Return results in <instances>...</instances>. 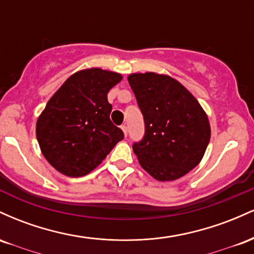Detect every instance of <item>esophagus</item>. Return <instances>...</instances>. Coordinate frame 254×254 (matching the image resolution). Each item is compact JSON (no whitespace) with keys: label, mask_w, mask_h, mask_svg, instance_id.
<instances>
[{"label":"esophagus","mask_w":254,"mask_h":254,"mask_svg":"<svg viewBox=\"0 0 254 254\" xmlns=\"http://www.w3.org/2000/svg\"><path fill=\"white\" fill-rule=\"evenodd\" d=\"M122 130H123V132H124V135L125 136H127V125H122Z\"/></svg>","instance_id":"34e87169"}]
</instances>
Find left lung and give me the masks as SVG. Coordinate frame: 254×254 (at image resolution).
Segmentation results:
<instances>
[{
	"label": "left lung",
	"instance_id": "8db88e82",
	"mask_svg": "<svg viewBox=\"0 0 254 254\" xmlns=\"http://www.w3.org/2000/svg\"><path fill=\"white\" fill-rule=\"evenodd\" d=\"M127 81L143 115L144 135L132 144L139 164L160 182L185 176L199 164L210 139L199 103L170 76L145 72Z\"/></svg>",
	"mask_w": 254,
	"mask_h": 254
}]
</instances>
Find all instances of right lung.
<instances>
[{"instance_id":"add662e5","label":"right lung","mask_w":254,"mask_h":254,"mask_svg":"<svg viewBox=\"0 0 254 254\" xmlns=\"http://www.w3.org/2000/svg\"><path fill=\"white\" fill-rule=\"evenodd\" d=\"M122 76L93 68L78 71L54 94L37 122V139L51 166L68 177L94 170L124 138L111 122L107 93Z\"/></svg>"}]
</instances>
